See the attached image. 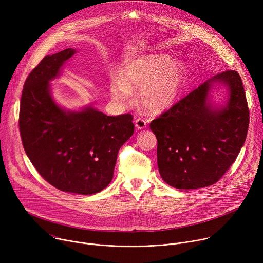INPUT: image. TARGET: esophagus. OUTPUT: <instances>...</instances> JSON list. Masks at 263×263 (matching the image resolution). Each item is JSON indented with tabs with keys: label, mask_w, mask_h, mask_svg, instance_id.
I'll list each match as a JSON object with an SVG mask.
<instances>
[{
	"label": "esophagus",
	"mask_w": 263,
	"mask_h": 263,
	"mask_svg": "<svg viewBox=\"0 0 263 263\" xmlns=\"http://www.w3.org/2000/svg\"><path fill=\"white\" fill-rule=\"evenodd\" d=\"M135 127L137 129H144L146 127V121H144L143 119H136L135 120Z\"/></svg>",
	"instance_id": "34e87169"
}]
</instances>
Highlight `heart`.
<instances>
[{
	"instance_id": "b5f03b06",
	"label": "heart",
	"mask_w": 263,
	"mask_h": 263,
	"mask_svg": "<svg viewBox=\"0 0 263 263\" xmlns=\"http://www.w3.org/2000/svg\"><path fill=\"white\" fill-rule=\"evenodd\" d=\"M186 69L166 55H145L127 62L120 78L110 81L112 98L123 105L132 102V91H138L140 104L152 112L171 107L181 93Z\"/></svg>"
}]
</instances>
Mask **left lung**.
I'll return each mask as SVG.
<instances>
[{
	"mask_svg": "<svg viewBox=\"0 0 263 263\" xmlns=\"http://www.w3.org/2000/svg\"><path fill=\"white\" fill-rule=\"evenodd\" d=\"M212 82L230 88L226 107L208 103ZM250 122L241 78L224 70L185 96L149 124L157 138L161 178L180 190L216 183L235 161L246 141Z\"/></svg>",
	"mask_w": 263,
	"mask_h": 263,
	"instance_id": "obj_1",
	"label": "left lung"
}]
</instances>
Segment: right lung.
<instances>
[{
  "instance_id": "right-lung-1",
  "label": "right lung",
  "mask_w": 263,
  "mask_h": 263,
  "mask_svg": "<svg viewBox=\"0 0 263 263\" xmlns=\"http://www.w3.org/2000/svg\"><path fill=\"white\" fill-rule=\"evenodd\" d=\"M76 50L46 56L27 77L18 127L23 146L41 176L57 190L93 195L111 182L121 146L134 132L130 114L109 117L93 107L61 109L50 93V81Z\"/></svg>"
}]
</instances>
